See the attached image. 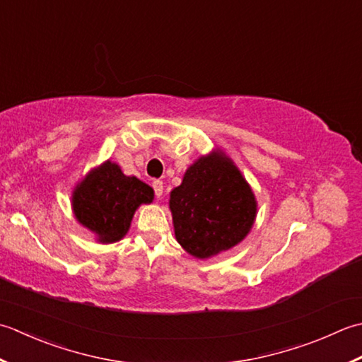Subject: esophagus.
<instances>
[{"instance_id": "1", "label": "esophagus", "mask_w": 362, "mask_h": 362, "mask_svg": "<svg viewBox=\"0 0 362 362\" xmlns=\"http://www.w3.org/2000/svg\"><path fill=\"white\" fill-rule=\"evenodd\" d=\"M151 186H153V190H154V195L159 198L162 195V192H164V182H162L160 180H154L151 182Z\"/></svg>"}]
</instances>
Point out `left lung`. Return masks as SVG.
<instances>
[{
    "label": "left lung",
    "instance_id": "8db88e82",
    "mask_svg": "<svg viewBox=\"0 0 362 362\" xmlns=\"http://www.w3.org/2000/svg\"><path fill=\"white\" fill-rule=\"evenodd\" d=\"M175 235L192 256L209 257L231 248L252 230L256 200L233 162L214 153L200 158L172 190Z\"/></svg>",
    "mask_w": 362,
    "mask_h": 362
}]
</instances>
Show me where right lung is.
Wrapping results in <instances>:
<instances>
[{
  "label": "right lung",
  "mask_w": 362,
  "mask_h": 362,
  "mask_svg": "<svg viewBox=\"0 0 362 362\" xmlns=\"http://www.w3.org/2000/svg\"><path fill=\"white\" fill-rule=\"evenodd\" d=\"M153 202V189L120 167L105 162L86 176L73 194V211L81 225L103 243L120 240L128 233L132 216L142 203Z\"/></svg>",
  "instance_id": "1"
}]
</instances>
